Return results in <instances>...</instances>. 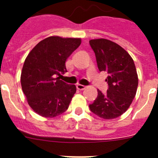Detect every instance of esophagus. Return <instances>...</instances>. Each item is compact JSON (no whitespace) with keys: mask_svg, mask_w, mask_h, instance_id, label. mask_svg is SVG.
Segmentation results:
<instances>
[{"mask_svg":"<svg viewBox=\"0 0 158 158\" xmlns=\"http://www.w3.org/2000/svg\"><path fill=\"white\" fill-rule=\"evenodd\" d=\"M77 89H79V90H83V89H85V85H83L77 84Z\"/></svg>","mask_w":158,"mask_h":158,"instance_id":"1","label":"esophagus"}]
</instances>
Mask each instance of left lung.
<instances>
[{
  "label": "left lung",
  "mask_w": 158,
  "mask_h": 158,
  "mask_svg": "<svg viewBox=\"0 0 158 158\" xmlns=\"http://www.w3.org/2000/svg\"><path fill=\"white\" fill-rule=\"evenodd\" d=\"M89 44L99 71L107 73L108 89L106 94L98 89V97L89 106L100 118H115L128 109L136 94L138 76L135 64L122 47L110 40H91Z\"/></svg>",
  "instance_id": "8db88e82"
}]
</instances>
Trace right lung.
<instances>
[{
  "label": "right lung",
  "mask_w": 158,
  "mask_h": 158,
  "mask_svg": "<svg viewBox=\"0 0 158 158\" xmlns=\"http://www.w3.org/2000/svg\"><path fill=\"white\" fill-rule=\"evenodd\" d=\"M79 38L51 36L40 41L25 60L21 85L31 109L45 118L63 114L76 93L75 85L60 80L65 62L81 45Z\"/></svg>",
  "instance_id": "1"
}]
</instances>
